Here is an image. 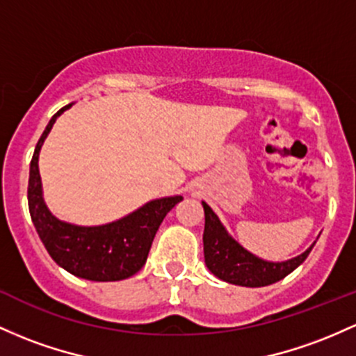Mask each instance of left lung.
<instances>
[{
	"instance_id": "left-lung-1",
	"label": "left lung",
	"mask_w": 356,
	"mask_h": 356,
	"mask_svg": "<svg viewBox=\"0 0 356 356\" xmlns=\"http://www.w3.org/2000/svg\"><path fill=\"white\" fill-rule=\"evenodd\" d=\"M204 208V261L213 275L233 286L265 287L279 282L307 259L314 243L300 255L286 261H268L253 255L226 232L220 218L202 201Z\"/></svg>"
}]
</instances>
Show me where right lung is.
Segmentation results:
<instances>
[{
    "instance_id": "1",
    "label": "right lung",
    "mask_w": 356,
    "mask_h": 356,
    "mask_svg": "<svg viewBox=\"0 0 356 356\" xmlns=\"http://www.w3.org/2000/svg\"><path fill=\"white\" fill-rule=\"evenodd\" d=\"M70 106L72 103L50 118L35 147L29 177L30 216L49 255L64 270L95 282L128 279L145 265L160 222L182 196L154 199L121 220L99 226L72 225L54 216L44 201L38 155L56 120Z\"/></svg>"
}]
</instances>
